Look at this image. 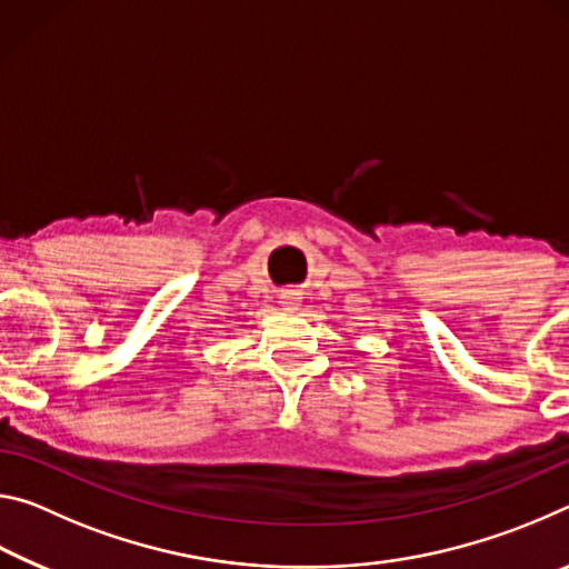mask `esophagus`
I'll return each instance as SVG.
<instances>
[{"instance_id":"34e87169","label":"esophagus","mask_w":569,"mask_h":569,"mask_svg":"<svg viewBox=\"0 0 569 569\" xmlns=\"http://www.w3.org/2000/svg\"><path fill=\"white\" fill-rule=\"evenodd\" d=\"M283 303H286L288 308H293V306H296V296H291V293L283 296Z\"/></svg>"}]
</instances>
